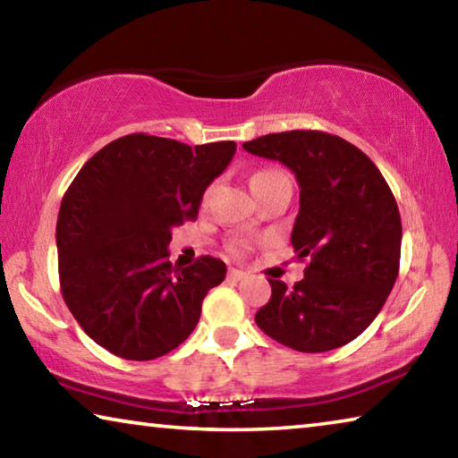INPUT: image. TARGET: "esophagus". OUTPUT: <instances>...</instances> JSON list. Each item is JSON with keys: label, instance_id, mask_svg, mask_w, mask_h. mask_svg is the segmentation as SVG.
<instances>
[{"label": "esophagus", "instance_id": "34e87169", "mask_svg": "<svg viewBox=\"0 0 458 458\" xmlns=\"http://www.w3.org/2000/svg\"><path fill=\"white\" fill-rule=\"evenodd\" d=\"M228 276L234 278V281H240V278L246 276V273H244V270H240V268L230 267V268H228Z\"/></svg>", "mask_w": 458, "mask_h": 458}]
</instances>
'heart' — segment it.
I'll use <instances>...</instances> for the list:
<instances>
[{
  "label": "heart",
  "mask_w": 458,
  "mask_h": 458,
  "mask_svg": "<svg viewBox=\"0 0 458 458\" xmlns=\"http://www.w3.org/2000/svg\"><path fill=\"white\" fill-rule=\"evenodd\" d=\"M278 182H289V180H286L284 174L276 172V169H259V172H254L250 175V180H248V183H250L252 193L259 191V190H265V188H268V185L278 183ZM240 248H242V244H240V242L230 244V250L232 252H238Z\"/></svg>",
  "instance_id": "1"
}]
</instances>
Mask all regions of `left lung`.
Instances as JSON below:
<instances>
[{
    "label": "left lung",
    "instance_id": "1",
    "mask_svg": "<svg viewBox=\"0 0 458 458\" xmlns=\"http://www.w3.org/2000/svg\"><path fill=\"white\" fill-rule=\"evenodd\" d=\"M242 147L297 177L291 242L309 260L293 289L268 278L273 294L254 321L297 352L350 344L382 311L398 276L402 222L390 185L366 153L323 131L270 133Z\"/></svg>",
    "mask_w": 458,
    "mask_h": 458
}]
</instances>
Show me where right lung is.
Here are the masks:
<instances>
[{
	"label": "right lung",
	"instance_id": "obj_1",
	"mask_svg": "<svg viewBox=\"0 0 458 458\" xmlns=\"http://www.w3.org/2000/svg\"><path fill=\"white\" fill-rule=\"evenodd\" d=\"M234 141L190 145L145 133L105 145L62 198L56 222L60 291L84 333L123 360L175 350L196 329L201 301L226 276L220 259L174 267L172 230L198 218L208 185Z\"/></svg>",
	"mask_w": 458,
	"mask_h": 458
}]
</instances>
